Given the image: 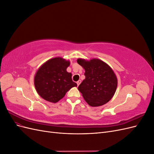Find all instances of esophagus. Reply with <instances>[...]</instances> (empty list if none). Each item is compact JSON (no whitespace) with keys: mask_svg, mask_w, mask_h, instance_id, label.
Instances as JSON below:
<instances>
[{"mask_svg":"<svg viewBox=\"0 0 154 154\" xmlns=\"http://www.w3.org/2000/svg\"><path fill=\"white\" fill-rule=\"evenodd\" d=\"M81 82H82V81H81V80H78V81L77 82V85H78V86L80 84Z\"/></svg>","mask_w":154,"mask_h":154,"instance_id":"1","label":"esophagus"}]
</instances>
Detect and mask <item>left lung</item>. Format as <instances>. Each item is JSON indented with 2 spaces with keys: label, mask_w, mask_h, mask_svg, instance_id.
<instances>
[{
  "label": "left lung",
  "mask_w": 154,
  "mask_h": 154,
  "mask_svg": "<svg viewBox=\"0 0 154 154\" xmlns=\"http://www.w3.org/2000/svg\"><path fill=\"white\" fill-rule=\"evenodd\" d=\"M77 62L85 69V79L78 87L83 98L91 106L106 104L113 97L118 85L112 69L98 59H78Z\"/></svg>",
  "instance_id": "left-lung-1"
}]
</instances>
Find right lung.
<instances>
[{"mask_svg":"<svg viewBox=\"0 0 154 154\" xmlns=\"http://www.w3.org/2000/svg\"><path fill=\"white\" fill-rule=\"evenodd\" d=\"M70 62L62 58H54L46 62L37 71L35 86L38 94L46 101L57 103L76 83L72 74L67 71Z\"/></svg>","mask_w":154,"mask_h":154,"instance_id":"right-lung-1","label":"right lung"}]
</instances>
